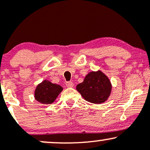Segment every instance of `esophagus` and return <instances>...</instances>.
Instances as JSON below:
<instances>
[{
    "instance_id": "obj_1",
    "label": "esophagus",
    "mask_w": 150,
    "mask_h": 150,
    "mask_svg": "<svg viewBox=\"0 0 150 150\" xmlns=\"http://www.w3.org/2000/svg\"><path fill=\"white\" fill-rule=\"evenodd\" d=\"M65 85L68 87H74V84L73 82H66V83H65Z\"/></svg>"
}]
</instances>
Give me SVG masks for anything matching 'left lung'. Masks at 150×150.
I'll return each instance as SVG.
<instances>
[{
	"label": "left lung",
	"mask_w": 150,
	"mask_h": 150,
	"mask_svg": "<svg viewBox=\"0 0 150 150\" xmlns=\"http://www.w3.org/2000/svg\"><path fill=\"white\" fill-rule=\"evenodd\" d=\"M111 83L108 77L101 70L92 71L86 75L76 89L89 102L101 104L108 99L111 92Z\"/></svg>",
	"instance_id": "left-lung-1"
}]
</instances>
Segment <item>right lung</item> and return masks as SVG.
I'll use <instances>...</instances> for the list:
<instances>
[{
	"mask_svg": "<svg viewBox=\"0 0 150 150\" xmlns=\"http://www.w3.org/2000/svg\"><path fill=\"white\" fill-rule=\"evenodd\" d=\"M62 90L63 87L61 85L53 84L45 80L37 86L34 92V97L41 104H52Z\"/></svg>",
	"mask_w": 150,
	"mask_h": 150,
	"instance_id": "obj_1",
	"label": "right lung"
}]
</instances>
